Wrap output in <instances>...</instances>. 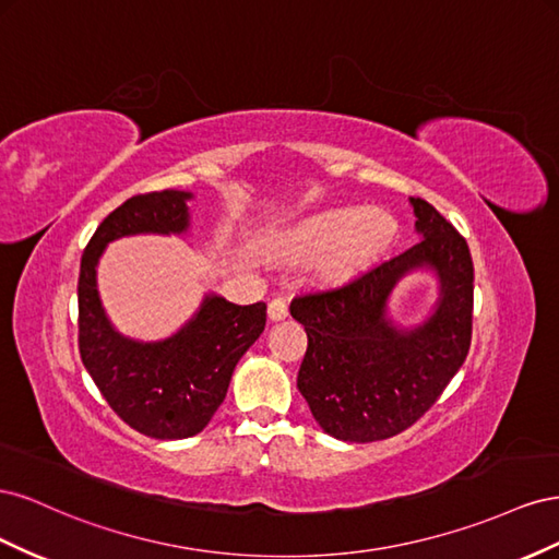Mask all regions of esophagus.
<instances>
[{
	"label": "esophagus",
	"mask_w": 559,
	"mask_h": 559,
	"mask_svg": "<svg viewBox=\"0 0 559 559\" xmlns=\"http://www.w3.org/2000/svg\"><path fill=\"white\" fill-rule=\"evenodd\" d=\"M269 318L271 321H283V318H288V301L276 297L269 301Z\"/></svg>",
	"instance_id": "obj_1"
}]
</instances>
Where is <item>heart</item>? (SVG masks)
I'll return each instance as SVG.
<instances>
[{"instance_id":"b5f03b06","label":"heart","mask_w":559,"mask_h":559,"mask_svg":"<svg viewBox=\"0 0 559 559\" xmlns=\"http://www.w3.org/2000/svg\"><path fill=\"white\" fill-rule=\"evenodd\" d=\"M395 236V219L381 209H334L299 222L283 234V250L297 258H323L325 281H346L374 260Z\"/></svg>"}]
</instances>
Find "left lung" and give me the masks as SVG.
I'll list each match as a JSON object with an SVG mask.
<instances>
[{
	"label": "left lung",
	"instance_id": "left-lung-1",
	"mask_svg": "<svg viewBox=\"0 0 559 559\" xmlns=\"http://www.w3.org/2000/svg\"><path fill=\"white\" fill-rule=\"evenodd\" d=\"M421 241L330 290L297 295L290 313L307 330L297 374L313 419L328 436L374 442L403 433L433 407L464 365L473 334V260L433 205L409 199ZM437 271V311L417 329H397L388 297L405 273Z\"/></svg>",
	"mask_w": 559,
	"mask_h": 559
}]
</instances>
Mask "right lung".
<instances>
[{"label": "right lung", "mask_w": 559, "mask_h": 559, "mask_svg": "<svg viewBox=\"0 0 559 559\" xmlns=\"http://www.w3.org/2000/svg\"><path fill=\"white\" fill-rule=\"evenodd\" d=\"M189 191L138 194L95 229L79 269V354L121 421L156 440L201 433L222 405L236 362L266 325V305H234L205 295L201 309L162 342H135L111 328L100 305L95 266L107 243L133 234H182Z\"/></svg>", "instance_id": "right-lung-1"}]
</instances>
